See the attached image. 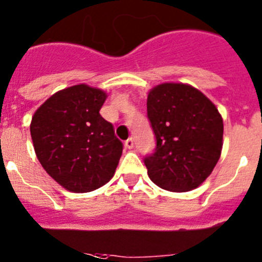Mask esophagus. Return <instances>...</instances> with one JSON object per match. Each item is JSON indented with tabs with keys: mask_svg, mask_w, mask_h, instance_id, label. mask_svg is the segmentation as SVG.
Masks as SVG:
<instances>
[{
	"mask_svg": "<svg viewBox=\"0 0 262 262\" xmlns=\"http://www.w3.org/2000/svg\"><path fill=\"white\" fill-rule=\"evenodd\" d=\"M133 145H134V140L132 137H129L128 140L125 141V146L128 147V149H132V147H133Z\"/></svg>",
	"mask_w": 262,
	"mask_h": 262,
	"instance_id": "obj_1",
	"label": "esophagus"
}]
</instances>
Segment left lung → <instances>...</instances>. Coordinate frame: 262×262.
<instances>
[{
	"label": "left lung",
	"mask_w": 262,
	"mask_h": 262,
	"mask_svg": "<svg viewBox=\"0 0 262 262\" xmlns=\"http://www.w3.org/2000/svg\"><path fill=\"white\" fill-rule=\"evenodd\" d=\"M147 118L156 137L154 153L144 158L151 182L175 192L202 185L222 153L223 120L216 106L191 85L165 83L149 92Z\"/></svg>",
	"instance_id": "left-lung-1"
}]
</instances>
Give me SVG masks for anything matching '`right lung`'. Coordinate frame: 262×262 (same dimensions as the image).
I'll return each mask as SVG.
<instances>
[{
    "mask_svg": "<svg viewBox=\"0 0 262 262\" xmlns=\"http://www.w3.org/2000/svg\"><path fill=\"white\" fill-rule=\"evenodd\" d=\"M105 92L79 84L52 95L31 120L35 154L51 178L72 192H90L111 181L122 142L100 109Z\"/></svg>",
    "mask_w": 262,
    "mask_h": 262,
    "instance_id": "add662e5",
    "label": "right lung"
}]
</instances>
